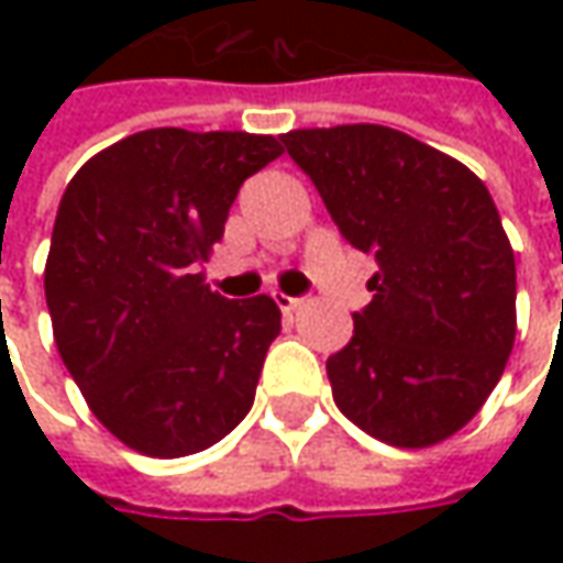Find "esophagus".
I'll use <instances>...</instances> for the list:
<instances>
[{
  "mask_svg": "<svg viewBox=\"0 0 563 563\" xmlns=\"http://www.w3.org/2000/svg\"><path fill=\"white\" fill-rule=\"evenodd\" d=\"M275 303L282 313H297L303 307V297H288V294H275Z\"/></svg>",
  "mask_w": 563,
  "mask_h": 563,
  "instance_id": "34e87169",
  "label": "esophagus"
}]
</instances>
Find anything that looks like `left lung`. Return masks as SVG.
<instances>
[{
	"mask_svg": "<svg viewBox=\"0 0 563 563\" xmlns=\"http://www.w3.org/2000/svg\"><path fill=\"white\" fill-rule=\"evenodd\" d=\"M282 143L338 231L378 263L354 338L325 363L338 410L395 448L451 439L498 385L517 335L514 250L486 185L382 124L303 128Z\"/></svg>",
	"mask_w": 563,
	"mask_h": 563,
	"instance_id": "8db88e82",
	"label": "left lung"
}]
</instances>
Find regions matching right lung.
<instances>
[{
	"label": "right lung",
	"instance_id": "add662e5",
	"mask_svg": "<svg viewBox=\"0 0 563 563\" xmlns=\"http://www.w3.org/2000/svg\"><path fill=\"white\" fill-rule=\"evenodd\" d=\"M282 153L269 134L153 128L65 187L43 275L55 347L93 417L141 454H197L253 407L282 310L209 291L197 263Z\"/></svg>",
	"mask_w": 563,
	"mask_h": 563
}]
</instances>
